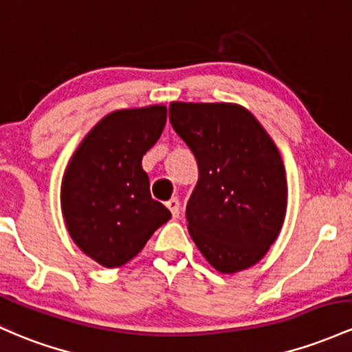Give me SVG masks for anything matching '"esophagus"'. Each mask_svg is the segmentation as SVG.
Segmentation results:
<instances>
[{
  "mask_svg": "<svg viewBox=\"0 0 352 352\" xmlns=\"http://www.w3.org/2000/svg\"><path fill=\"white\" fill-rule=\"evenodd\" d=\"M165 206L168 207V210H170V212H172L173 219L179 217V214H180V200L177 199V197H172V199H170L168 202L165 204Z\"/></svg>",
  "mask_w": 352,
  "mask_h": 352,
  "instance_id": "1",
  "label": "esophagus"
}]
</instances>
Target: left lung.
<instances>
[{"label": "left lung", "instance_id": "1", "mask_svg": "<svg viewBox=\"0 0 352 352\" xmlns=\"http://www.w3.org/2000/svg\"><path fill=\"white\" fill-rule=\"evenodd\" d=\"M168 117L199 164L185 210L192 241L219 272L252 267L276 242L287 210L276 144L237 103L172 102Z\"/></svg>", "mask_w": 352, "mask_h": 352}]
</instances>
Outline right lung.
Masks as SVG:
<instances>
[{
	"label": "right lung",
	"instance_id": "obj_1",
	"mask_svg": "<svg viewBox=\"0 0 352 352\" xmlns=\"http://www.w3.org/2000/svg\"><path fill=\"white\" fill-rule=\"evenodd\" d=\"M167 107L115 110L100 120L69 158L60 202L72 241L108 269L122 267L172 214L150 195L142 158L164 132Z\"/></svg>",
	"mask_w": 352,
	"mask_h": 352
}]
</instances>
